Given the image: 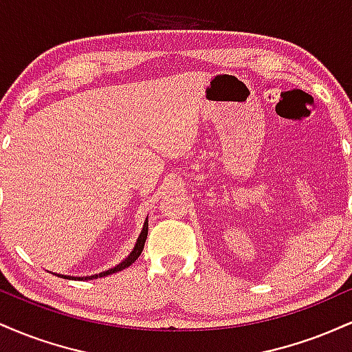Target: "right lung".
Wrapping results in <instances>:
<instances>
[{
    "mask_svg": "<svg viewBox=\"0 0 352 352\" xmlns=\"http://www.w3.org/2000/svg\"><path fill=\"white\" fill-rule=\"evenodd\" d=\"M147 232H148V220H145L144 221V227H142V232H140L139 238H137V243L134 246V250H132V252H131V254H129V256L125 258V260L120 261L119 265L114 266V268L107 270V272H102V273H99V274H91V276H66V274H58V273H54V274H58V276H60V278H67V280L86 281V280H98V278H104V276H107V274L122 272V270L127 268V266H131L137 260V258L140 256V253H142V250H144L145 240H147Z\"/></svg>",
    "mask_w": 352,
    "mask_h": 352,
    "instance_id": "right-lung-1",
    "label": "right lung"
}]
</instances>
